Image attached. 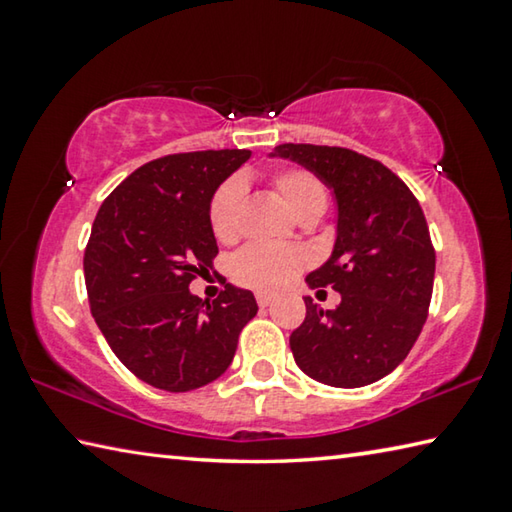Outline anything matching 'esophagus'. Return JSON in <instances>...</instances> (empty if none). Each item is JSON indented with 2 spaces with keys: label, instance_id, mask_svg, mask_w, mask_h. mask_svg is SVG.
I'll list each match as a JSON object with an SVG mask.
<instances>
[{
  "label": "esophagus",
  "instance_id": "1",
  "mask_svg": "<svg viewBox=\"0 0 512 512\" xmlns=\"http://www.w3.org/2000/svg\"><path fill=\"white\" fill-rule=\"evenodd\" d=\"M273 302V296H268V293H257V305L259 307H268Z\"/></svg>",
  "mask_w": 512,
  "mask_h": 512
}]
</instances>
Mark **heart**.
I'll use <instances>...</instances> for the list:
<instances>
[{
    "mask_svg": "<svg viewBox=\"0 0 512 512\" xmlns=\"http://www.w3.org/2000/svg\"><path fill=\"white\" fill-rule=\"evenodd\" d=\"M273 189L296 219H316L327 205V189L307 169H284L273 176ZM241 207L244 185L237 178L225 180L212 194L207 207L212 235L221 244H232L241 232ZM309 257L298 246H264L248 244L232 257V280L246 289L275 293L287 287L307 266Z\"/></svg>",
    "mask_w": 512,
    "mask_h": 512,
    "instance_id": "b5f03b06",
    "label": "heart"
}]
</instances>
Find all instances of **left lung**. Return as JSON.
<instances>
[{
	"label": "left lung",
	"instance_id": "left-lung-1",
	"mask_svg": "<svg viewBox=\"0 0 512 512\" xmlns=\"http://www.w3.org/2000/svg\"><path fill=\"white\" fill-rule=\"evenodd\" d=\"M271 155L314 171L339 205L332 257L307 284L341 302L325 311L305 298L293 359L320 384L368 386L406 359L429 314L436 250L422 207L391 169L343 146L280 144Z\"/></svg>",
	"mask_w": 512,
	"mask_h": 512
}]
</instances>
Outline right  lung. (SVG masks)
I'll return each mask as SVG.
<instances>
[{"label": "right lung", "instance_id": "obj_1", "mask_svg": "<svg viewBox=\"0 0 512 512\" xmlns=\"http://www.w3.org/2000/svg\"><path fill=\"white\" fill-rule=\"evenodd\" d=\"M250 158L246 149L173 153L146 162L101 203L85 246L90 311L117 359L146 384L185 393L232 363L255 296L225 284L216 300L189 291L219 253L210 198Z\"/></svg>", "mask_w": 512, "mask_h": 512}]
</instances>
